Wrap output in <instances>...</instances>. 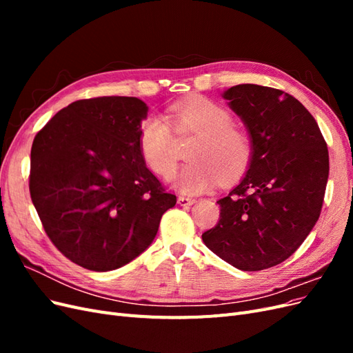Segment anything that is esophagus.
<instances>
[{"mask_svg": "<svg viewBox=\"0 0 353 353\" xmlns=\"http://www.w3.org/2000/svg\"><path fill=\"white\" fill-rule=\"evenodd\" d=\"M194 201H196V200L191 199V197H185V196H179V197H178V205H179V206H191Z\"/></svg>", "mask_w": 353, "mask_h": 353, "instance_id": "esophagus-1", "label": "esophagus"}]
</instances>
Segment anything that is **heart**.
<instances>
[{
	"mask_svg": "<svg viewBox=\"0 0 353 353\" xmlns=\"http://www.w3.org/2000/svg\"><path fill=\"white\" fill-rule=\"evenodd\" d=\"M166 121L148 116L140 125L138 147L145 165L154 174L168 178L175 170L178 152L170 128L178 135H194L187 148L190 162L174 178L183 193L199 194L221 179L228 183L249 168L253 143L249 132L232 123V114L223 105L201 97L176 103Z\"/></svg>",
	"mask_w": 353,
	"mask_h": 353,
	"instance_id": "obj_1",
	"label": "heart"
}]
</instances>
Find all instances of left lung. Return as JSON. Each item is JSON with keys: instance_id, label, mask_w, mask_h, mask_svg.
<instances>
[{"instance_id": "8db88e82", "label": "left lung", "mask_w": 353, "mask_h": 353, "mask_svg": "<svg viewBox=\"0 0 353 353\" xmlns=\"http://www.w3.org/2000/svg\"><path fill=\"white\" fill-rule=\"evenodd\" d=\"M248 128L250 165L240 184L218 200L221 218L203 243L241 271L284 262L321 213L328 150L314 116L281 90L241 83L222 95Z\"/></svg>"}]
</instances>
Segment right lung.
<instances>
[{
    "label": "right lung",
    "instance_id": "right-lung-1",
    "mask_svg": "<svg viewBox=\"0 0 353 353\" xmlns=\"http://www.w3.org/2000/svg\"><path fill=\"white\" fill-rule=\"evenodd\" d=\"M148 108L137 97L78 100L35 135L29 191L47 236L68 259L105 272L154 240L175 206L148 170L138 132Z\"/></svg>",
    "mask_w": 353,
    "mask_h": 353
}]
</instances>
